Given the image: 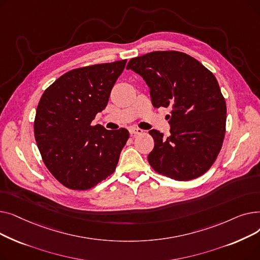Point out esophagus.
Returning a JSON list of instances; mask_svg holds the SVG:
<instances>
[{
    "label": "esophagus",
    "instance_id": "34e87169",
    "mask_svg": "<svg viewBox=\"0 0 260 260\" xmlns=\"http://www.w3.org/2000/svg\"><path fill=\"white\" fill-rule=\"evenodd\" d=\"M129 133H131L132 136H136V135H141V134L143 133V131L140 129V128H135V127H133V128L129 129Z\"/></svg>",
    "mask_w": 260,
    "mask_h": 260
}]
</instances>
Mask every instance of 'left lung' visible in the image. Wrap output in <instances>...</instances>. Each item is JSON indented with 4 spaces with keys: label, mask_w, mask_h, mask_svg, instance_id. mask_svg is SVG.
<instances>
[{
    "label": "left lung",
    "mask_w": 260,
    "mask_h": 260,
    "mask_svg": "<svg viewBox=\"0 0 260 260\" xmlns=\"http://www.w3.org/2000/svg\"><path fill=\"white\" fill-rule=\"evenodd\" d=\"M126 70L139 74L156 108H172L171 135L149 131L155 145L147 160L155 172L177 181L207 173L222 147L226 105L217 79L188 54L153 51L131 59Z\"/></svg>",
    "instance_id": "8db88e82"
}]
</instances>
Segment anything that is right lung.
Masks as SVG:
<instances>
[{"label": "right lung", "mask_w": 260, "mask_h": 260, "mask_svg": "<svg viewBox=\"0 0 260 260\" xmlns=\"http://www.w3.org/2000/svg\"><path fill=\"white\" fill-rule=\"evenodd\" d=\"M127 60L76 68L58 78L41 97L34 131L44 165L62 185L86 190L112 175L129 138L92 120L108 103Z\"/></svg>", "instance_id": "right-lung-1"}]
</instances>
